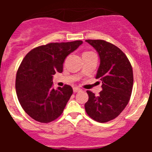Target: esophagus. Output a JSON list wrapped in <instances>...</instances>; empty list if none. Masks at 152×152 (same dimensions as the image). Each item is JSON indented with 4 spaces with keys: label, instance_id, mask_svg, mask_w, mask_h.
Returning <instances> with one entry per match:
<instances>
[{
    "label": "esophagus",
    "instance_id": "1",
    "mask_svg": "<svg viewBox=\"0 0 152 152\" xmlns=\"http://www.w3.org/2000/svg\"><path fill=\"white\" fill-rule=\"evenodd\" d=\"M73 91L75 93H77V92H80V91H81V89L79 88H77V87H75V88H73Z\"/></svg>",
    "mask_w": 152,
    "mask_h": 152
}]
</instances>
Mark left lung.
<instances>
[{
  "instance_id": "obj_1",
  "label": "left lung",
  "mask_w": 152,
  "mask_h": 152,
  "mask_svg": "<svg viewBox=\"0 0 152 152\" xmlns=\"http://www.w3.org/2000/svg\"><path fill=\"white\" fill-rule=\"evenodd\" d=\"M100 57L96 75L102 81L99 96L88 91L84 107L88 116L99 123L117 117L129 101L133 86V72L128 58L116 45L100 39H88Z\"/></svg>"
}]
</instances>
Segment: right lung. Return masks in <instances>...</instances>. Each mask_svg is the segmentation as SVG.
<instances>
[{"label":"right lung","mask_w":152,"mask_h":152,"mask_svg":"<svg viewBox=\"0 0 152 152\" xmlns=\"http://www.w3.org/2000/svg\"><path fill=\"white\" fill-rule=\"evenodd\" d=\"M82 43L80 40L49 43L32 49L23 59L16 91L21 107L36 121L50 123L62 113L73 90L69 85L55 90L52 75L62 72L64 59Z\"/></svg>","instance_id":"add662e5"}]
</instances>
